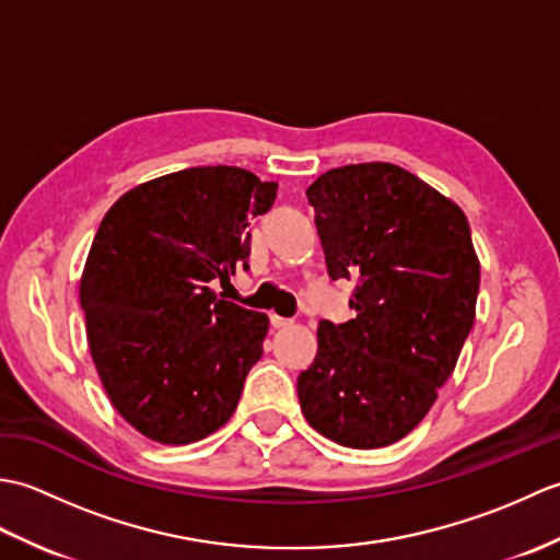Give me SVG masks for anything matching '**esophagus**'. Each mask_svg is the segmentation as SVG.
<instances>
[{"mask_svg": "<svg viewBox=\"0 0 560 560\" xmlns=\"http://www.w3.org/2000/svg\"><path fill=\"white\" fill-rule=\"evenodd\" d=\"M269 319H271V327H277V329L293 325V319H291V317H281V315H277V313H271V315H269Z\"/></svg>", "mask_w": 560, "mask_h": 560, "instance_id": "obj_1", "label": "esophagus"}]
</instances>
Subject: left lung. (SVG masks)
<instances>
[{"label":"left lung","instance_id":"obj_1","mask_svg":"<svg viewBox=\"0 0 560 560\" xmlns=\"http://www.w3.org/2000/svg\"><path fill=\"white\" fill-rule=\"evenodd\" d=\"M307 201L329 277L359 287L353 319L317 327L301 409L343 447H385L423 421L477 317L469 221L421 177L380 161L323 173Z\"/></svg>","mask_w":560,"mask_h":560}]
</instances>
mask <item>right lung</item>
I'll list each match as a JSON object with an SVG mask.
<instances>
[{
    "label": "right lung",
    "instance_id": "right-lung-1",
    "mask_svg": "<svg viewBox=\"0 0 560 560\" xmlns=\"http://www.w3.org/2000/svg\"><path fill=\"white\" fill-rule=\"evenodd\" d=\"M273 199L277 183L199 165L137 185L103 217L79 283L89 349L113 407L149 440L197 443L233 416L269 317L209 283L247 269V221Z\"/></svg>",
    "mask_w": 560,
    "mask_h": 560
}]
</instances>
